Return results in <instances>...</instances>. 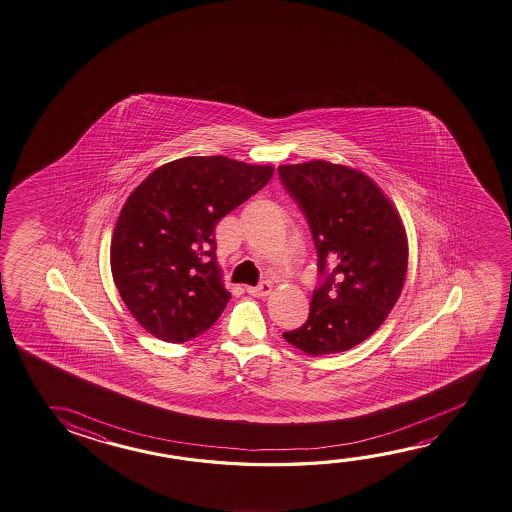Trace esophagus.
Here are the masks:
<instances>
[{
    "label": "esophagus",
    "mask_w": 512,
    "mask_h": 512,
    "mask_svg": "<svg viewBox=\"0 0 512 512\" xmlns=\"http://www.w3.org/2000/svg\"><path fill=\"white\" fill-rule=\"evenodd\" d=\"M271 289H273V285L264 280V282H260V284L255 285V287H246V293L257 296V298H262V296H268V294L271 293Z\"/></svg>",
    "instance_id": "1"
}]
</instances>
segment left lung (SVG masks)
<instances>
[{"label":"left lung","instance_id":"8db88e82","mask_svg":"<svg viewBox=\"0 0 512 512\" xmlns=\"http://www.w3.org/2000/svg\"><path fill=\"white\" fill-rule=\"evenodd\" d=\"M278 176L309 223L319 273L309 318L282 336L314 357L346 352L384 323L402 293V219L361 171L312 160L280 166Z\"/></svg>","mask_w":512,"mask_h":512}]
</instances>
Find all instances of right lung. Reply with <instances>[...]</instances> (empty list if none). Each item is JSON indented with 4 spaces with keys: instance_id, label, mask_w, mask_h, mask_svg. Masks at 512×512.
I'll return each instance as SVG.
<instances>
[{
    "instance_id": "obj_1",
    "label": "right lung",
    "mask_w": 512,
    "mask_h": 512,
    "mask_svg": "<svg viewBox=\"0 0 512 512\" xmlns=\"http://www.w3.org/2000/svg\"><path fill=\"white\" fill-rule=\"evenodd\" d=\"M271 166L185 157L155 169L128 196L110 244V268L132 316L150 334L185 343L227 307L216 225L259 193Z\"/></svg>"
}]
</instances>
